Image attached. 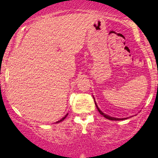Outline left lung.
I'll return each instance as SVG.
<instances>
[{
  "label": "left lung",
  "instance_id": "8db88e82",
  "mask_svg": "<svg viewBox=\"0 0 158 158\" xmlns=\"http://www.w3.org/2000/svg\"><path fill=\"white\" fill-rule=\"evenodd\" d=\"M96 104V103H95ZM96 106H97V108L98 109V111L99 112V113H100V114H102V115L103 116V117H106V119H110V120H123V119H127V118H123V119H119V118H115V117H110V116H108V115H106V114H105L104 113H102V111H101L100 110H99V108H98V106H97V104H96Z\"/></svg>",
  "mask_w": 158,
  "mask_h": 158
}]
</instances>
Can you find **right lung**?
<instances>
[{
  "label": "right lung",
  "instance_id": "add662e5",
  "mask_svg": "<svg viewBox=\"0 0 158 158\" xmlns=\"http://www.w3.org/2000/svg\"><path fill=\"white\" fill-rule=\"evenodd\" d=\"M68 114H66V115H65V116H64V117H63V118H62V119H61V120L58 121V122H56V123H60V122H61V121H62V120H64V119L65 118H66V117H67V116H68Z\"/></svg>",
  "mask_w": 158,
  "mask_h": 158
}]
</instances>
